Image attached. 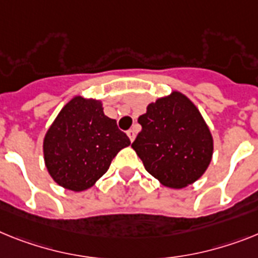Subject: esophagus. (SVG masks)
Here are the masks:
<instances>
[{
  "mask_svg": "<svg viewBox=\"0 0 258 258\" xmlns=\"http://www.w3.org/2000/svg\"><path fill=\"white\" fill-rule=\"evenodd\" d=\"M127 135H128V138H130V140H131V142H134V140H135V136H136V133H135V130H128V131H127Z\"/></svg>",
  "mask_w": 258,
  "mask_h": 258,
  "instance_id": "34e87169",
  "label": "esophagus"
}]
</instances>
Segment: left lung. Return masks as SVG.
I'll return each mask as SVG.
<instances>
[{"instance_id": "left-lung-1", "label": "left lung", "mask_w": 258, "mask_h": 258, "mask_svg": "<svg viewBox=\"0 0 258 258\" xmlns=\"http://www.w3.org/2000/svg\"><path fill=\"white\" fill-rule=\"evenodd\" d=\"M142 131L133 148L147 172L162 185L181 189L206 172L213 157V136L187 97L173 92L139 116Z\"/></svg>"}]
</instances>
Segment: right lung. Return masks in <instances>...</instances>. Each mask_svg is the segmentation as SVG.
<instances>
[{"label":"right lung","mask_w":258,"mask_h":258,"mask_svg":"<svg viewBox=\"0 0 258 258\" xmlns=\"http://www.w3.org/2000/svg\"><path fill=\"white\" fill-rule=\"evenodd\" d=\"M130 144L115 119L103 114L102 103L75 97L45 134V166L60 186L82 191L92 187L107 172L116 153Z\"/></svg>","instance_id":"obj_1"}]
</instances>
